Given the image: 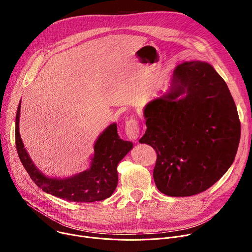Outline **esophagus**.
Returning a JSON list of instances; mask_svg holds the SVG:
<instances>
[{
  "label": "esophagus",
  "instance_id": "1",
  "mask_svg": "<svg viewBox=\"0 0 252 252\" xmlns=\"http://www.w3.org/2000/svg\"><path fill=\"white\" fill-rule=\"evenodd\" d=\"M126 134L129 139H136L139 135V126L134 118H130L126 123Z\"/></svg>",
  "mask_w": 252,
  "mask_h": 252
}]
</instances>
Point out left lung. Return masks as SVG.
<instances>
[{"label": "left lung", "instance_id": "1", "mask_svg": "<svg viewBox=\"0 0 252 252\" xmlns=\"http://www.w3.org/2000/svg\"><path fill=\"white\" fill-rule=\"evenodd\" d=\"M143 116L147 130L138 141L158 154L154 179L160 192L197 194L232 164L240 122L227 85L208 63L178 64L167 92L151 100Z\"/></svg>", "mask_w": 252, "mask_h": 252}]
</instances>
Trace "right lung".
<instances>
[{
  "instance_id": "1",
  "label": "right lung",
  "mask_w": 252,
  "mask_h": 252,
  "mask_svg": "<svg viewBox=\"0 0 252 252\" xmlns=\"http://www.w3.org/2000/svg\"><path fill=\"white\" fill-rule=\"evenodd\" d=\"M21 101L16 116V148L20 160L32 181L45 192L74 202H94L110 197L118 186V164L132 149L131 141L123 140L113 123L96 138L90 167L64 178L45 175L31 159L20 134Z\"/></svg>"
}]
</instances>
